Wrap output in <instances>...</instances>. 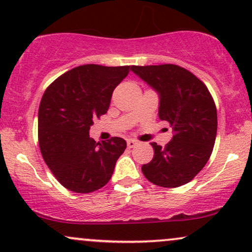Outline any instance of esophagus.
<instances>
[{
	"label": "esophagus",
	"instance_id": "esophagus-1",
	"mask_svg": "<svg viewBox=\"0 0 252 252\" xmlns=\"http://www.w3.org/2000/svg\"><path fill=\"white\" fill-rule=\"evenodd\" d=\"M136 144H138V141L133 140V139H129V140H127V147H128V148H133Z\"/></svg>",
	"mask_w": 252,
	"mask_h": 252
}]
</instances>
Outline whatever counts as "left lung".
<instances>
[{"instance_id":"obj_1","label":"left lung","mask_w":252,"mask_h":252,"mask_svg":"<svg viewBox=\"0 0 252 252\" xmlns=\"http://www.w3.org/2000/svg\"><path fill=\"white\" fill-rule=\"evenodd\" d=\"M132 71L159 93V118L168 121L174 133L164 147L152 142L154 157L142 164V173L159 187L186 185L212 155L217 132L215 101L204 83L179 65L133 66Z\"/></svg>"}]
</instances>
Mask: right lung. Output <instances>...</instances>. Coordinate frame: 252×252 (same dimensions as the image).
<instances>
[{
  "mask_svg": "<svg viewBox=\"0 0 252 252\" xmlns=\"http://www.w3.org/2000/svg\"><path fill=\"white\" fill-rule=\"evenodd\" d=\"M133 66L86 64L67 71L45 90L38 110V144L43 159L63 187L91 192L110 181L126 150L123 138H90L95 118L105 114L112 93Z\"/></svg>",
  "mask_w": 252,
  "mask_h": 252,
  "instance_id": "obj_1",
  "label": "right lung"
}]
</instances>
